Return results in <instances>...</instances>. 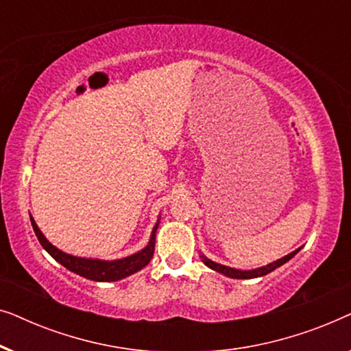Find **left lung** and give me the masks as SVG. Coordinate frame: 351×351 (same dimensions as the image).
I'll return each instance as SVG.
<instances>
[{"instance_id": "left-lung-1", "label": "left lung", "mask_w": 351, "mask_h": 351, "mask_svg": "<svg viewBox=\"0 0 351 351\" xmlns=\"http://www.w3.org/2000/svg\"><path fill=\"white\" fill-rule=\"evenodd\" d=\"M299 251H300V247L295 249V251H292L291 254H287V256H285V257L278 258V261H275V262L267 263V265L258 267V268H252V270H238V268H232V267L222 265V263H217V262L210 261V258L206 257L204 254H199V257H201V262H203L206 267H209L210 270H214V271H217V273H222L223 276L233 278V280H252V278L265 276V275H268V273H271L273 270H276V268H280L281 265H285V263L289 262L291 258L294 257Z\"/></svg>"}]
</instances>
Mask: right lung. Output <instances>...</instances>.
Masks as SVG:
<instances>
[{"label": "right lung", "mask_w": 351, "mask_h": 351, "mask_svg": "<svg viewBox=\"0 0 351 351\" xmlns=\"http://www.w3.org/2000/svg\"><path fill=\"white\" fill-rule=\"evenodd\" d=\"M160 219L158 217L155 227L152 230L150 239H148L147 246L141 249V251L131 254V256L123 257V258H114V261H104V258H93V257H78L71 256V254H66L60 251L59 247H56L49 239H47L43 232L38 227L35 219L32 217V227L35 230V234L38 241L43 246V249L49 254V256L69 268L70 271L76 273V275L86 278V280L90 281H100V282H110V281H119L123 278L131 276L138 270H142L143 267L148 265V262L152 261L153 252H155V238H156V230L158 225H160Z\"/></svg>", "instance_id": "obj_1"}]
</instances>
